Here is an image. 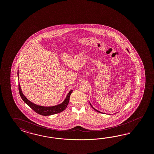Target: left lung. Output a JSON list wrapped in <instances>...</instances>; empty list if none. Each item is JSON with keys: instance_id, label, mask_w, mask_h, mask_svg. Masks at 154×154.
Here are the masks:
<instances>
[{"instance_id": "obj_1", "label": "left lung", "mask_w": 154, "mask_h": 154, "mask_svg": "<svg viewBox=\"0 0 154 154\" xmlns=\"http://www.w3.org/2000/svg\"><path fill=\"white\" fill-rule=\"evenodd\" d=\"M90 105H91V107H92V108H93V109H95V111H97V112H99V113H101V112H99V111H98V110H97V109H95V108H94L93 107V106H91V104H90Z\"/></svg>"}]
</instances>
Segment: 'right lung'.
<instances>
[{"mask_svg": "<svg viewBox=\"0 0 154 154\" xmlns=\"http://www.w3.org/2000/svg\"><path fill=\"white\" fill-rule=\"evenodd\" d=\"M18 77H19V74H18ZM19 91L20 97L23 100V102L31 108L34 111H35L36 113L42 116H50V115L57 114L58 113L63 111L68 104L70 94L73 91V90H70L69 93L68 94L64 101L61 104L55 106H52V107H43V106H40L37 104H35L31 102L30 101H29L28 99L23 95V94L22 93L20 84H19Z\"/></svg>", "mask_w": 154, "mask_h": 154, "instance_id": "add662e5", "label": "right lung"}]
</instances>
